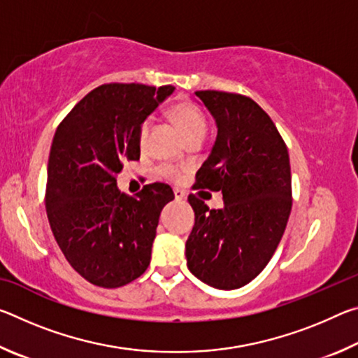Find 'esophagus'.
I'll return each instance as SVG.
<instances>
[{"label": "esophagus", "mask_w": 358, "mask_h": 358, "mask_svg": "<svg viewBox=\"0 0 358 358\" xmlns=\"http://www.w3.org/2000/svg\"><path fill=\"white\" fill-rule=\"evenodd\" d=\"M173 194H175V201H177V202H181V201H185V199H186V194L181 189H175Z\"/></svg>", "instance_id": "esophagus-1"}]
</instances>
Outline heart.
<instances>
[{"label":"heart","instance_id":"1","mask_svg":"<svg viewBox=\"0 0 358 358\" xmlns=\"http://www.w3.org/2000/svg\"><path fill=\"white\" fill-rule=\"evenodd\" d=\"M171 117L175 121V124L178 126L181 134L185 136L186 142L196 137L203 138L205 132H207V120H205L201 108L194 106L189 101H181V102H177L175 106H172ZM150 124L151 121L145 120L141 124V129H138V143H141L142 147L147 143ZM159 172L164 175V177H177L178 175L177 169L172 166H162L159 167Z\"/></svg>","mask_w":358,"mask_h":358}]
</instances>
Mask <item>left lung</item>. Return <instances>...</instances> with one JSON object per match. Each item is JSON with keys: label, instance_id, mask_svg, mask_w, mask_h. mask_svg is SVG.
<instances>
[{"label": "left lung", "instance_id": "8db88e82", "mask_svg": "<svg viewBox=\"0 0 358 358\" xmlns=\"http://www.w3.org/2000/svg\"><path fill=\"white\" fill-rule=\"evenodd\" d=\"M217 126L211 153L194 189L221 191L224 207L210 210L189 194L196 215L186 241L187 268L211 287L232 290L270 262L292 208L287 147L271 118L251 98L196 92Z\"/></svg>", "mask_w": 358, "mask_h": 358}]
</instances>
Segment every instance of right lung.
Wrapping results in <instances>:
<instances>
[{
  "label": "right lung",
  "mask_w": 358,
  "mask_h": 358,
  "mask_svg": "<svg viewBox=\"0 0 358 358\" xmlns=\"http://www.w3.org/2000/svg\"><path fill=\"white\" fill-rule=\"evenodd\" d=\"M173 90L101 85L57 128L47 166L48 222L72 268L94 286L121 287L148 268L161 210L173 191L151 183L129 197L118 191L117 175L141 157V124Z\"/></svg>",
  "instance_id": "1"
}]
</instances>
